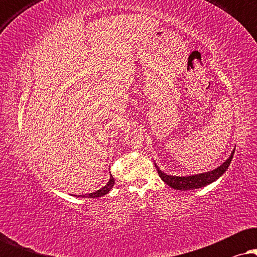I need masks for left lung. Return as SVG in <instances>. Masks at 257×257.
<instances>
[{
    "mask_svg": "<svg viewBox=\"0 0 257 257\" xmlns=\"http://www.w3.org/2000/svg\"><path fill=\"white\" fill-rule=\"evenodd\" d=\"M235 150L231 152L230 157L224 161V163L219 166L215 170L206 172V173L201 174H195V175H189V177H173V175H167L164 173L163 171L159 170V167L157 166V171L159 177L161 178L165 184H167L170 187L174 189H180V191H191V189H196L205 187V186L212 184L215 180H217L224 172L227 171V168L229 167L230 161L233 159Z\"/></svg>",
    "mask_w": 257,
    "mask_h": 257,
    "instance_id": "1",
    "label": "left lung"
}]
</instances>
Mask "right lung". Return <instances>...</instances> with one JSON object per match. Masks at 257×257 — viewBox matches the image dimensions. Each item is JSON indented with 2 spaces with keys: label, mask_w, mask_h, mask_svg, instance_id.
Returning a JSON list of instances; mask_svg holds the SVG:
<instances>
[{
  "label": "right lung",
  "mask_w": 257,
  "mask_h": 257,
  "mask_svg": "<svg viewBox=\"0 0 257 257\" xmlns=\"http://www.w3.org/2000/svg\"><path fill=\"white\" fill-rule=\"evenodd\" d=\"M113 185H114V179L111 175L110 180H108V182L104 186V187H101L100 189H98V191L93 192V193H90V194L82 195V198H100V196L107 194V193L112 189V187H113Z\"/></svg>",
  "instance_id": "add662e5"
}]
</instances>
